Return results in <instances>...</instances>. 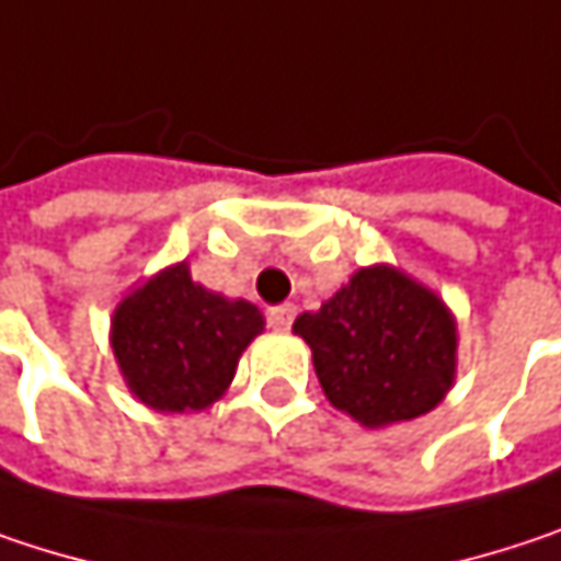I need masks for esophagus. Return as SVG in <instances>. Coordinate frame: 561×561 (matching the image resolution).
Listing matches in <instances>:
<instances>
[{"label":"esophagus","mask_w":561,"mask_h":561,"mask_svg":"<svg viewBox=\"0 0 561 561\" xmlns=\"http://www.w3.org/2000/svg\"><path fill=\"white\" fill-rule=\"evenodd\" d=\"M266 321H270L273 331H288L291 321H295V305H276V308H270Z\"/></svg>","instance_id":"1"}]
</instances>
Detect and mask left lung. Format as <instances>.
Wrapping results in <instances>:
<instances>
[{
	"label": "left lung",
	"mask_w": 561,
	"mask_h": 561,
	"mask_svg": "<svg viewBox=\"0 0 561 561\" xmlns=\"http://www.w3.org/2000/svg\"><path fill=\"white\" fill-rule=\"evenodd\" d=\"M333 408L363 427L414 421L456 373V324L424 285L391 266L359 270L321 311L295 321Z\"/></svg>",
	"instance_id": "left-lung-1"
}]
</instances>
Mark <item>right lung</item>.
Returning a JSON list of instances; mask_svg holds the SVG:
<instances>
[{"label": "right lung", "mask_w": 561, "mask_h": 561, "mask_svg": "<svg viewBox=\"0 0 561 561\" xmlns=\"http://www.w3.org/2000/svg\"><path fill=\"white\" fill-rule=\"evenodd\" d=\"M263 331L256 305L215 295L179 263L130 291L112 321L128 388L153 411H202L225 394L247 343Z\"/></svg>", "instance_id": "obj_1"}]
</instances>
